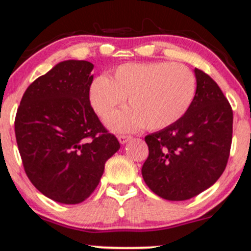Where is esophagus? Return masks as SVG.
<instances>
[{
    "mask_svg": "<svg viewBox=\"0 0 251 251\" xmlns=\"http://www.w3.org/2000/svg\"><path fill=\"white\" fill-rule=\"evenodd\" d=\"M130 139H131V136L130 135H126V134H121V135H118V140H120L121 144L128 143Z\"/></svg>",
    "mask_w": 251,
    "mask_h": 251,
    "instance_id": "1",
    "label": "esophagus"
}]
</instances>
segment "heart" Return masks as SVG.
I'll use <instances>...</instances> for the list:
<instances>
[{
  "instance_id": "b5f03b06",
  "label": "heart",
  "mask_w": 251,
  "mask_h": 251,
  "mask_svg": "<svg viewBox=\"0 0 251 251\" xmlns=\"http://www.w3.org/2000/svg\"><path fill=\"white\" fill-rule=\"evenodd\" d=\"M197 79L187 66L171 62L128 63L116 68L112 78L98 76L89 88L96 115L107 121L125 99L129 107L113 116L115 130H160L175 125L192 106Z\"/></svg>"
}]
</instances>
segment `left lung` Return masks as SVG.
Returning a JSON list of instances; mask_svg holds the SVG:
<instances>
[{
  "label": "left lung",
  "instance_id": "8db88e82",
  "mask_svg": "<svg viewBox=\"0 0 251 251\" xmlns=\"http://www.w3.org/2000/svg\"><path fill=\"white\" fill-rule=\"evenodd\" d=\"M197 94L175 125L145 136L149 156L141 168L146 185L162 199L200 194L221 177L232 145L233 111L216 81L195 68Z\"/></svg>",
  "mask_w": 251,
  "mask_h": 251
}]
</instances>
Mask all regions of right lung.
Returning <instances> with one entry per match:
<instances>
[{"label":"right lung","mask_w":251,"mask_h":251,"mask_svg":"<svg viewBox=\"0 0 251 251\" xmlns=\"http://www.w3.org/2000/svg\"><path fill=\"white\" fill-rule=\"evenodd\" d=\"M94 64L69 59L34 80L14 121L17 145L34 187L61 204L91 195L121 148L89 101Z\"/></svg>","instance_id":"right-lung-1"}]
</instances>
